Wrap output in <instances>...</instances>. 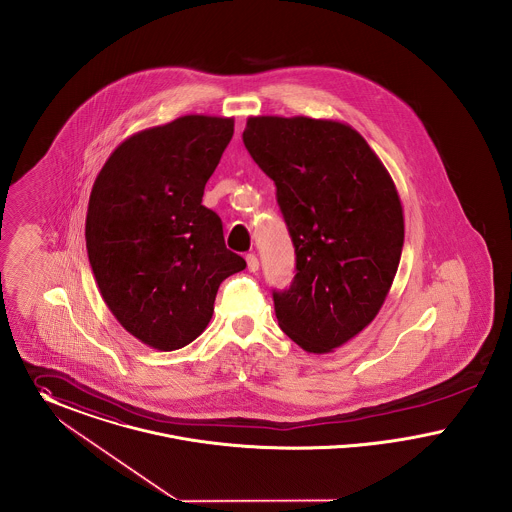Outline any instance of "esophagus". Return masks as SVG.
Masks as SVG:
<instances>
[{"label":"esophagus","instance_id":"esophagus-1","mask_svg":"<svg viewBox=\"0 0 512 512\" xmlns=\"http://www.w3.org/2000/svg\"><path fill=\"white\" fill-rule=\"evenodd\" d=\"M246 266H248V271H258L260 268V262H258V258H256V254H248L246 256Z\"/></svg>","mask_w":512,"mask_h":512}]
</instances>
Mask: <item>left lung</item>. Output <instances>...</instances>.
<instances>
[{"instance_id":"1","label":"left lung","mask_w":512,"mask_h":512,"mask_svg":"<svg viewBox=\"0 0 512 512\" xmlns=\"http://www.w3.org/2000/svg\"><path fill=\"white\" fill-rule=\"evenodd\" d=\"M244 146L277 187L296 254L279 327L300 349L331 352L376 318L401 262L403 206L358 131L304 115L248 117Z\"/></svg>"}]
</instances>
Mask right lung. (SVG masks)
Wrapping results in <instances>:
<instances>
[{
	"instance_id": "add662e5",
	"label": "right lung",
	"mask_w": 512,
	"mask_h": 512,
	"mask_svg": "<svg viewBox=\"0 0 512 512\" xmlns=\"http://www.w3.org/2000/svg\"><path fill=\"white\" fill-rule=\"evenodd\" d=\"M233 117L183 115L123 140L90 192L86 250L111 314L158 350L192 343L212 320L223 279L246 262L227 250L204 187Z\"/></svg>"
}]
</instances>
